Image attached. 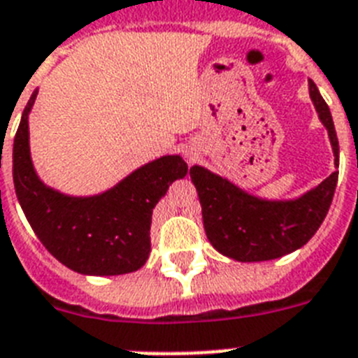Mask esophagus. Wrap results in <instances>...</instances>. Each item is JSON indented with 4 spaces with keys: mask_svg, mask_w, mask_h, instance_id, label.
Instances as JSON below:
<instances>
[{
    "mask_svg": "<svg viewBox=\"0 0 358 358\" xmlns=\"http://www.w3.org/2000/svg\"><path fill=\"white\" fill-rule=\"evenodd\" d=\"M186 157H188V159H190V161H192V159L195 157V152H194V150H186Z\"/></svg>",
    "mask_w": 358,
    "mask_h": 358,
    "instance_id": "obj_1",
    "label": "esophagus"
}]
</instances>
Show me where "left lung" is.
<instances>
[{
  "label": "left lung",
  "instance_id": "obj_1",
  "mask_svg": "<svg viewBox=\"0 0 358 358\" xmlns=\"http://www.w3.org/2000/svg\"><path fill=\"white\" fill-rule=\"evenodd\" d=\"M308 88L320 123L328 130L333 163L338 168V139L331 112L311 79ZM190 177L213 248L234 261L259 262L288 255L315 235L331 206L338 172L335 170L320 185L292 199L259 197L201 164L190 168Z\"/></svg>",
  "mask_w": 358,
  "mask_h": 358
}]
</instances>
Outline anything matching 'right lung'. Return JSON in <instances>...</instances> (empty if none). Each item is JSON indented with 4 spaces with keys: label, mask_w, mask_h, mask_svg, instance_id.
Instances as JSON below:
<instances>
[{
    "label": "right lung",
    "mask_w": 358,
    "mask_h": 358,
    "mask_svg": "<svg viewBox=\"0 0 358 358\" xmlns=\"http://www.w3.org/2000/svg\"><path fill=\"white\" fill-rule=\"evenodd\" d=\"M36 97L38 90L23 110L12 146L14 188L34 234L61 264L81 275L137 271L152 250L150 224L155 204L173 181L186 176L188 164L181 155H163L101 194H63L45 185L32 163L29 115Z\"/></svg>",
    "instance_id": "obj_1"
}]
</instances>
